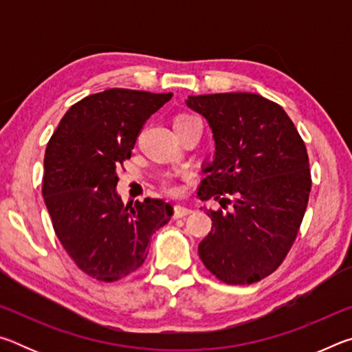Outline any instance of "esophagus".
Returning <instances> with one entry per match:
<instances>
[{"label":"esophagus","mask_w":352,"mask_h":352,"mask_svg":"<svg viewBox=\"0 0 352 352\" xmlns=\"http://www.w3.org/2000/svg\"><path fill=\"white\" fill-rule=\"evenodd\" d=\"M192 212V210H189L186 206H182V205H177L174 208V219H182V217H186L189 214Z\"/></svg>","instance_id":"34e87169"}]
</instances>
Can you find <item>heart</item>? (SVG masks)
I'll use <instances>...</instances> for the list:
<instances>
[{
    "mask_svg": "<svg viewBox=\"0 0 352 352\" xmlns=\"http://www.w3.org/2000/svg\"><path fill=\"white\" fill-rule=\"evenodd\" d=\"M190 119H195V118H194V116H188V115L177 116L175 121H174V126H177V124L188 122V121H190ZM164 188H166V190H168V192H170V194H175V192H177V188L172 186V184H169V183H164Z\"/></svg>",
    "mask_w": 352,
    "mask_h": 352,
    "instance_id": "heart-1",
    "label": "heart"
}]
</instances>
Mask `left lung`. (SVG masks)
Segmentation results:
<instances>
[{
    "instance_id": "8db88e82",
    "label": "left lung",
    "mask_w": 352,
    "mask_h": 352,
    "mask_svg": "<svg viewBox=\"0 0 352 352\" xmlns=\"http://www.w3.org/2000/svg\"><path fill=\"white\" fill-rule=\"evenodd\" d=\"M214 140L205 160L200 200L231 211L206 210L212 228L199 243L205 267L226 284H253L278 269L294 243L311 192L305 142L281 105L254 93L188 96Z\"/></svg>"
}]
</instances>
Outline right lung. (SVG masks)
<instances>
[{"instance_id": "1", "label": "right lung", "mask_w": 352, "mask_h": 352, "mask_svg": "<svg viewBox=\"0 0 352 352\" xmlns=\"http://www.w3.org/2000/svg\"><path fill=\"white\" fill-rule=\"evenodd\" d=\"M172 93L110 88L65 113L45 152L43 199L58 241L77 267L113 283L138 270L152 234L174 208L163 199L122 204L116 169L140 130Z\"/></svg>"}]
</instances>
